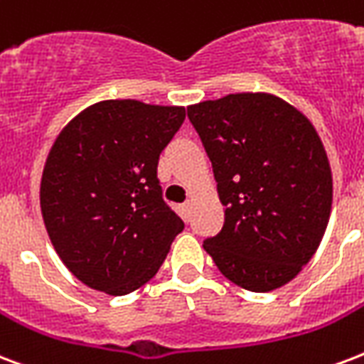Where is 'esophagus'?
I'll list each match as a JSON object with an SVG mask.
<instances>
[{
    "label": "esophagus",
    "mask_w": 364,
    "mask_h": 364,
    "mask_svg": "<svg viewBox=\"0 0 364 364\" xmlns=\"http://www.w3.org/2000/svg\"><path fill=\"white\" fill-rule=\"evenodd\" d=\"M181 210H183V215H185V218H188V215H191V200L185 202V204L181 206Z\"/></svg>",
    "instance_id": "1"
}]
</instances>
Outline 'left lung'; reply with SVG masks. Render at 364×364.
Here are the masks:
<instances>
[{
	"label": "left lung",
	"mask_w": 364,
	"mask_h": 364,
	"mask_svg": "<svg viewBox=\"0 0 364 364\" xmlns=\"http://www.w3.org/2000/svg\"><path fill=\"white\" fill-rule=\"evenodd\" d=\"M187 114L225 206L223 227L204 250L244 290L287 284L317 252L332 208V173L315 127L269 93L198 102Z\"/></svg>",
	"instance_id": "left-lung-1"
}]
</instances>
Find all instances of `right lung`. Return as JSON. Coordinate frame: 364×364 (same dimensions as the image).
I'll list each match as a JSON object with an SVG mask.
<instances>
[{"mask_svg":"<svg viewBox=\"0 0 364 364\" xmlns=\"http://www.w3.org/2000/svg\"><path fill=\"white\" fill-rule=\"evenodd\" d=\"M183 120V107L101 101L55 139L41 176V215L63 263L93 290L124 296L143 287L183 231L156 171Z\"/></svg>","mask_w":364,"mask_h":364,"instance_id":"obj_1","label":"right lung"}]
</instances>
